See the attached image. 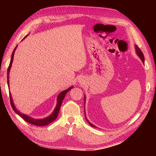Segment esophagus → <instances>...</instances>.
<instances>
[{
    "label": "esophagus",
    "instance_id": "obj_1",
    "mask_svg": "<svg viewBox=\"0 0 156 156\" xmlns=\"http://www.w3.org/2000/svg\"><path fill=\"white\" fill-rule=\"evenodd\" d=\"M78 82H80V84H83L84 82V78H80V79H78Z\"/></svg>",
    "mask_w": 156,
    "mask_h": 156
}]
</instances>
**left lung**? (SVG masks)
Returning a JSON list of instances; mask_svg holds the SVG:
<instances>
[{
  "instance_id": "obj_1",
  "label": "left lung",
  "mask_w": 156,
  "mask_h": 156,
  "mask_svg": "<svg viewBox=\"0 0 156 156\" xmlns=\"http://www.w3.org/2000/svg\"><path fill=\"white\" fill-rule=\"evenodd\" d=\"M135 52H136L137 55L139 56V58L141 59V60L142 61V62L144 64V55L143 54V53L141 51V49L138 48V46L137 45H135ZM85 101H86V96H84V113H85V118H86V120L87 121V122H88V124L90 125V126L93 127H97L95 125H94L93 124H92L91 122L88 120V119L87 118V116H86V112H85Z\"/></svg>"
}]
</instances>
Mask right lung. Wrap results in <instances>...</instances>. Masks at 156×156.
I'll return each mask as SVG.
<instances>
[{
	"instance_id": "1",
	"label": "right lung",
	"mask_w": 156,
	"mask_h": 156,
	"mask_svg": "<svg viewBox=\"0 0 156 156\" xmlns=\"http://www.w3.org/2000/svg\"><path fill=\"white\" fill-rule=\"evenodd\" d=\"M27 36H28V35H26L25 37L23 39V40L26 37H27ZM16 48H17V45L16 46L15 48L14 49V50H13V51L12 53V56H11V62H10L9 66L8 69H7V84H8V87H9V73H10V69H11V66H12V61H13V57H14L15 51L16 50ZM73 87H73V86H72V87L68 88V89H66V90L61 92L60 93L58 94V98H57V104H56L55 108H54V111L52 112V113L50 115H49L48 117H45L44 119H34V118H32L31 117H29V116H28L27 115H25V114L21 113V112H20V111H19L17 109H16V108L15 107L14 102H13V101H12V98L11 94V92H9V95H10V99H11V107H12V109H13V110H14V111L16 112V114H18L22 119H24L25 121L29 122V123H31L32 125H37V126H45V125H48L49 123H51V122L54 121L55 119L57 118L58 115V113H59V109H60V107H61V105L62 103V101H63V100H64V98L65 97L66 93H67L68 91L70 90Z\"/></svg>"
}]
</instances>
